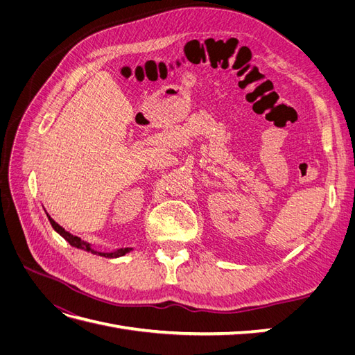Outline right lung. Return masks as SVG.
I'll return each mask as SVG.
<instances>
[{
  "instance_id": "add662e5",
  "label": "right lung",
  "mask_w": 355,
  "mask_h": 355,
  "mask_svg": "<svg viewBox=\"0 0 355 355\" xmlns=\"http://www.w3.org/2000/svg\"><path fill=\"white\" fill-rule=\"evenodd\" d=\"M49 216V214H47ZM49 220H50V223H51V227H53V230H55L58 234H60L63 239H65L71 245H73V247H77V249H83V250H85V252H92V253H94V254H99V256H105V257H120V256H124L125 253H128L130 252L132 249L130 247H125V249H118V250H115V252H110V253H103V252H98V250H94V249H92V245L89 244V243H85V241H83L80 237H75V235H72L71 232H68V231H65L63 230L59 223H56L55 220H53L50 216H49Z\"/></svg>"
}]
</instances>
